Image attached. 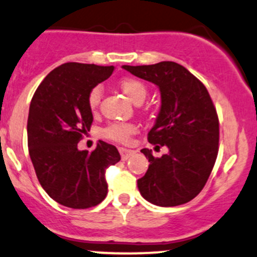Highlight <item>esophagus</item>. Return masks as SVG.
I'll use <instances>...</instances> for the list:
<instances>
[{"mask_svg": "<svg viewBox=\"0 0 257 257\" xmlns=\"http://www.w3.org/2000/svg\"><path fill=\"white\" fill-rule=\"evenodd\" d=\"M118 152H120V156L122 161H126V159H128L130 157L135 154V151L127 150V148H118Z\"/></svg>", "mask_w": 257, "mask_h": 257, "instance_id": "obj_1", "label": "esophagus"}]
</instances>
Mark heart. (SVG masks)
I'll return each mask as SVG.
<instances>
[{"label": "heart", "instance_id": "obj_1", "mask_svg": "<svg viewBox=\"0 0 257 257\" xmlns=\"http://www.w3.org/2000/svg\"><path fill=\"white\" fill-rule=\"evenodd\" d=\"M121 90L134 101L135 104H141L145 100L147 95V87L140 79L134 78V77H125L120 81ZM103 95V89L100 85H95L89 90L87 96V103L90 110H96L101 100ZM137 132V126L132 122H112L107 125L105 128L101 131L105 139L116 141V142L126 143L128 142L130 137Z\"/></svg>", "mask_w": 257, "mask_h": 257}]
</instances>
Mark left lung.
I'll return each instance as SVG.
<instances>
[{
    "label": "left lung",
    "instance_id": "obj_1",
    "mask_svg": "<svg viewBox=\"0 0 257 257\" xmlns=\"http://www.w3.org/2000/svg\"><path fill=\"white\" fill-rule=\"evenodd\" d=\"M134 76L158 85L162 105L148 142L167 146L154 158L143 148L150 167L137 180L141 195L161 207L184 205L201 192L218 154L219 121L208 90L184 66L173 61L122 66Z\"/></svg>",
    "mask_w": 257,
    "mask_h": 257
}]
</instances>
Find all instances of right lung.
Instances as JSON below:
<instances>
[{"label": "right lung", "mask_w": 257, "mask_h": 257, "mask_svg": "<svg viewBox=\"0 0 257 257\" xmlns=\"http://www.w3.org/2000/svg\"><path fill=\"white\" fill-rule=\"evenodd\" d=\"M112 71L114 66L63 63L44 78L30 101V159L43 189L62 206L99 205L107 194L105 170L120 161L116 147L104 141L90 153L77 147L93 122L88 93Z\"/></svg>", "instance_id": "obj_1"}]
</instances>
